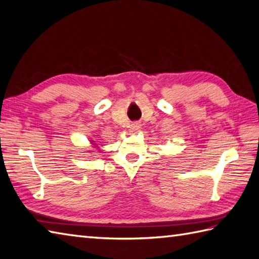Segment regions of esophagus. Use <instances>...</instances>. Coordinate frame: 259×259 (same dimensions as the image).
Instances as JSON below:
<instances>
[{
  "mask_svg": "<svg viewBox=\"0 0 259 259\" xmlns=\"http://www.w3.org/2000/svg\"><path fill=\"white\" fill-rule=\"evenodd\" d=\"M141 130V124L140 123H133L130 125V132L131 133H136Z\"/></svg>",
  "mask_w": 259,
  "mask_h": 259,
  "instance_id": "obj_1",
  "label": "esophagus"
}]
</instances>
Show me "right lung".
Returning <instances> with one entry per match:
<instances>
[{
  "label": "right lung",
  "instance_id": "right-lung-1",
  "mask_svg": "<svg viewBox=\"0 0 259 259\" xmlns=\"http://www.w3.org/2000/svg\"><path fill=\"white\" fill-rule=\"evenodd\" d=\"M91 144H94V145H97V144H95V141H91Z\"/></svg>",
  "mask_w": 259,
  "mask_h": 259
}]
</instances>
